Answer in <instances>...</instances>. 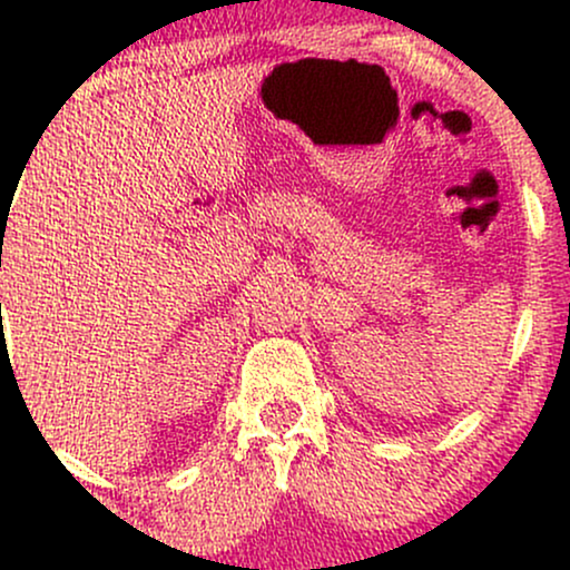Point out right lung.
Listing matches in <instances>:
<instances>
[{"mask_svg": "<svg viewBox=\"0 0 570 570\" xmlns=\"http://www.w3.org/2000/svg\"><path fill=\"white\" fill-rule=\"evenodd\" d=\"M0 307H2V305H0Z\"/></svg>", "mask_w": 570, "mask_h": 570, "instance_id": "1", "label": "right lung"}]
</instances>
